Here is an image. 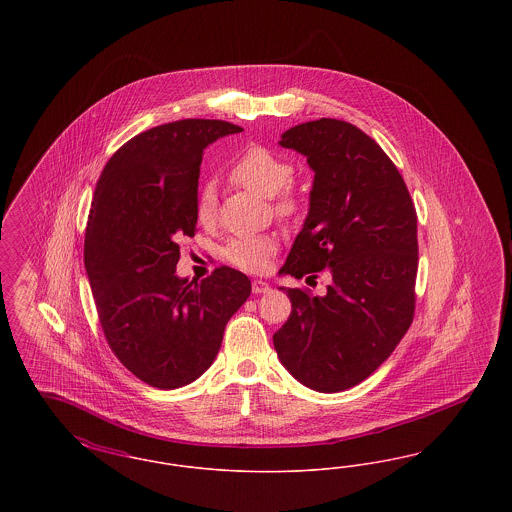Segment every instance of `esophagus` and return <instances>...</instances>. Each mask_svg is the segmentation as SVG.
<instances>
[{
	"mask_svg": "<svg viewBox=\"0 0 512 512\" xmlns=\"http://www.w3.org/2000/svg\"><path fill=\"white\" fill-rule=\"evenodd\" d=\"M251 290L259 295V293L270 292V286H268L267 282H263V280H253L251 282Z\"/></svg>",
	"mask_w": 512,
	"mask_h": 512,
	"instance_id": "1",
	"label": "esophagus"
}]
</instances>
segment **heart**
I'll use <instances>...</instances> for the list:
<instances>
[{
  "instance_id": "heart-1",
  "label": "heart",
  "mask_w": 512,
  "mask_h": 512,
  "mask_svg": "<svg viewBox=\"0 0 512 512\" xmlns=\"http://www.w3.org/2000/svg\"><path fill=\"white\" fill-rule=\"evenodd\" d=\"M230 178L255 194L274 197L276 209L288 215L295 209L288 184L292 182L293 167L288 159L270 151L267 147L251 146L236 159L230 169ZM197 219L203 224H213L217 219V192L211 184H205L197 195ZM278 249L274 236L255 234L234 238L224 249V257L234 267L263 272L268 267L272 255Z\"/></svg>"
}]
</instances>
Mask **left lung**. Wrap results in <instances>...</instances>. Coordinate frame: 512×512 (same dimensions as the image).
<instances>
[{"label": "left lung", "mask_w": 512, "mask_h": 512, "mask_svg": "<svg viewBox=\"0 0 512 512\" xmlns=\"http://www.w3.org/2000/svg\"><path fill=\"white\" fill-rule=\"evenodd\" d=\"M278 144L315 172L309 213L280 272L317 278L328 268L332 282L324 295L280 288L292 313L272 341L295 380L338 393L382 365L413 322L416 211L384 149L349 122H303Z\"/></svg>", "instance_id": "left-lung-1"}]
</instances>
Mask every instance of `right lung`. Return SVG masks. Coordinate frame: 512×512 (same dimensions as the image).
<instances>
[{"instance_id": "1", "label": "right lung", "mask_w": 512, "mask_h": 512, "mask_svg": "<svg viewBox=\"0 0 512 512\" xmlns=\"http://www.w3.org/2000/svg\"><path fill=\"white\" fill-rule=\"evenodd\" d=\"M236 132L205 119L149 128L109 159L96 186L84 267L99 322L122 365L159 390L188 386L213 365L226 322L251 293L234 268L201 282L176 274L178 240L197 232L203 149Z\"/></svg>"}]
</instances>
